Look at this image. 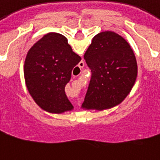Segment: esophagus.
Masks as SVG:
<instances>
[{"label": "esophagus", "mask_w": 160, "mask_h": 160, "mask_svg": "<svg viewBox=\"0 0 160 160\" xmlns=\"http://www.w3.org/2000/svg\"><path fill=\"white\" fill-rule=\"evenodd\" d=\"M82 65H83V63H82V64H80V67H81V66H82Z\"/></svg>", "instance_id": "esophagus-1"}]
</instances>
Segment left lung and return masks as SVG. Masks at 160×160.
Returning <instances> with one entry per match:
<instances>
[{"instance_id":"left-lung-1","label":"left lung","mask_w":160,"mask_h":160,"mask_svg":"<svg viewBox=\"0 0 160 160\" xmlns=\"http://www.w3.org/2000/svg\"><path fill=\"white\" fill-rule=\"evenodd\" d=\"M91 78L82 107L104 110L122 102L135 82L138 67L131 46L117 33L102 32L84 54Z\"/></svg>"}]
</instances>
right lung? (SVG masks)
Wrapping results in <instances>:
<instances>
[{"label": "right lung", "mask_w": 160, "mask_h": 160, "mask_svg": "<svg viewBox=\"0 0 160 160\" xmlns=\"http://www.w3.org/2000/svg\"><path fill=\"white\" fill-rule=\"evenodd\" d=\"M81 61L64 35L49 32L32 46L24 64L30 95L43 110L61 114L73 108L64 91L71 71Z\"/></svg>", "instance_id": "right-lung-1"}]
</instances>
